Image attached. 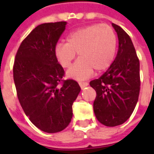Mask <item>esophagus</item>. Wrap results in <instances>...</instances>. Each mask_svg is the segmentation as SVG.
<instances>
[{"mask_svg":"<svg viewBox=\"0 0 154 154\" xmlns=\"http://www.w3.org/2000/svg\"><path fill=\"white\" fill-rule=\"evenodd\" d=\"M78 83H79V85H80V87H82V88H84V87H87V85H88V83H87V82H79Z\"/></svg>","mask_w":154,"mask_h":154,"instance_id":"esophagus-1","label":"esophagus"}]
</instances>
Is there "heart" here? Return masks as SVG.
<instances>
[{"mask_svg":"<svg viewBox=\"0 0 154 154\" xmlns=\"http://www.w3.org/2000/svg\"><path fill=\"white\" fill-rule=\"evenodd\" d=\"M117 46L116 32L108 25H91L78 29L67 36V43L55 47V56L64 68L70 67L76 57L79 59L67 72L75 79H85L93 72H102L113 62Z\"/></svg>","mask_w":154,"mask_h":154,"instance_id":"heart-1","label":"heart"}]
</instances>
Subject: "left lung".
<instances>
[{"mask_svg": "<svg viewBox=\"0 0 154 154\" xmlns=\"http://www.w3.org/2000/svg\"><path fill=\"white\" fill-rule=\"evenodd\" d=\"M112 26L119 39L117 55L101 77L90 82L97 92L94 113L99 122L109 127L122 125L129 119L140 90L139 60L132 40L119 25Z\"/></svg>", "mask_w": 154, "mask_h": 154, "instance_id": "left-lung-1", "label": "left lung"}]
</instances>
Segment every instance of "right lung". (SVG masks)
<instances>
[{
    "mask_svg": "<svg viewBox=\"0 0 154 154\" xmlns=\"http://www.w3.org/2000/svg\"><path fill=\"white\" fill-rule=\"evenodd\" d=\"M67 22L38 25L22 41L16 53L13 77L22 109L37 128L46 133L63 130L72 118V104L81 88L63 80V68L55 47Z\"/></svg>",
    "mask_w": 154,
    "mask_h": 154,
    "instance_id": "right-lung-1",
    "label": "right lung"
}]
</instances>
